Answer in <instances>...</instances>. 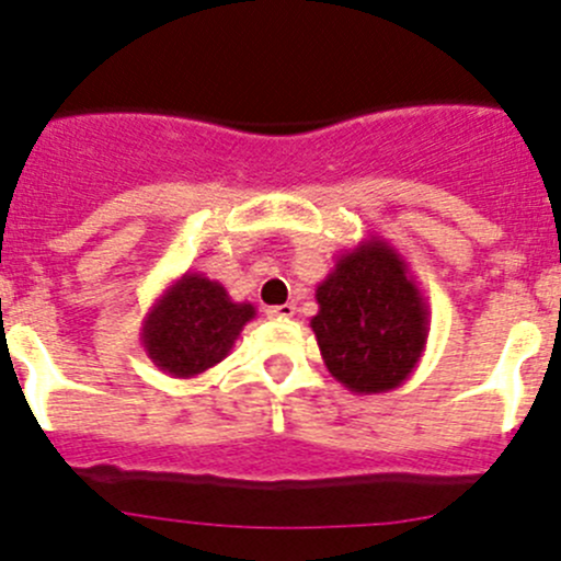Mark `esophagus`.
<instances>
[{
    "label": "esophagus",
    "mask_w": 561,
    "mask_h": 561,
    "mask_svg": "<svg viewBox=\"0 0 561 561\" xmlns=\"http://www.w3.org/2000/svg\"><path fill=\"white\" fill-rule=\"evenodd\" d=\"M265 314H268V320H290L296 314V307L293 304H279V307L265 309Z\"/></svg>",
    "instance_id": "obj_1"
}]
</instances>
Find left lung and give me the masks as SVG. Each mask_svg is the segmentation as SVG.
I'll return each mask as SVG.
<instances>
[{
    "label": "left lung",
    "instance_id": "8db88e82",
    "mask_svg": "<svg viewBox=\"0 0 561 561\" xmlns=\"http://www.w3.org/2000/svg\"><path fill=\"white\" fill-rule=\"evenodd\" d=\"M312 331L333 380L358 396L388 393L415 371L428 339V304L407 260L382 236L336 257L317 285Z\"/></svg>",
    "mask_w": 561,
    "mask_h": 561
}]
</instances>
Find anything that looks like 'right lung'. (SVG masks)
Listing matches in <instances>:
<instances>
[{
	"label": "right lung",
	"mask_w": 561,
	"mask_h": 561,
	"mask_svg": "<svg viewBox=\"0 0 561 561\" xmlns=\"http://www.w3.org/2000/svg\"><path fill=\"white\" fill-rule=\"evenodd\" d=\"M252 317V304L233 301L219 282L186 271L151 304L140 344L157 369L175 380H192L228 358Z\"/></svg>",
	"instance_id": "right-lung-1"
}]
</instances>
